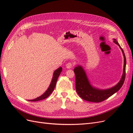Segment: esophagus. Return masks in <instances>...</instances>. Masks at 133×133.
<instances>
[{
    "instance_id": "esophagus-1",
    "label": "esophagus",
    "mask_w": 133,
    "mask_h": 133,
    "mask_svg": "<svg viewBox=\"0 0 133 133\" xmlns=\"http://www.w3.org/2000/svg\"><path fill=\"white\" fill-rule=\"evenodd\" d=\"M74 66V63L71 62H69L66 64V68L68 69H70V68H73Z\"/></svg>"
}]
</instances>
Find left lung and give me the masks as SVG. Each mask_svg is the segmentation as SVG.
Returning <instances> with one entry per match:
<instances>
[{"label": "left lung", "mask_w": 133, "mask_h": 133, "mask_svg": "<svg viewBox=\"0 0 133 133\" xmlns=\"http://www.w3.org/2000/svg\"><path fill=\"white\" fill-rule=\"evenodd\" d=\"M114 42L117 44L121 49L124 56V68L123 73L120 82L113 87L107 89H99L98 88L92 87L88 80L85 71H84L82 66H76L74 71L75 75V88L80 97L88 102L99 103L106 100L117 92L123 86L125 78V68H126V58L121 46L118 42L114 39Z\"/></svg>", "instance_id": "8db88e82"}]
</instances>
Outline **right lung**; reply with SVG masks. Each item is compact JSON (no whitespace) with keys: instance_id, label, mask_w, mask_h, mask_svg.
I'll return each instance as SVG.
<instances>
[{"instance_id":"obj_1","label":"right lung","mask_w":133,"mask_h":133,"mask_svg":"<svg viewBox=\"0 0 133 133\" xmlns=\"http://www.w3.org/2000/svg\"><path fill=\"white\" fill-rule=\"evenodd\" d=\"M62 71V67L59 68L58 69H57V70H55L54 71L53 76V78H52L50 85H49V88H48L47 90L45 92H44L43 95L40 96L39 97H38L36 99H34L33 100H28L30 102H37V101H39V100H43V99H44L48 98V96H49L51 94V92L53 91L54 88H55V87L56 85V84H57L58 78L59 77V75L60 74V73H61Z\"/></svg>"}]
</instances>
